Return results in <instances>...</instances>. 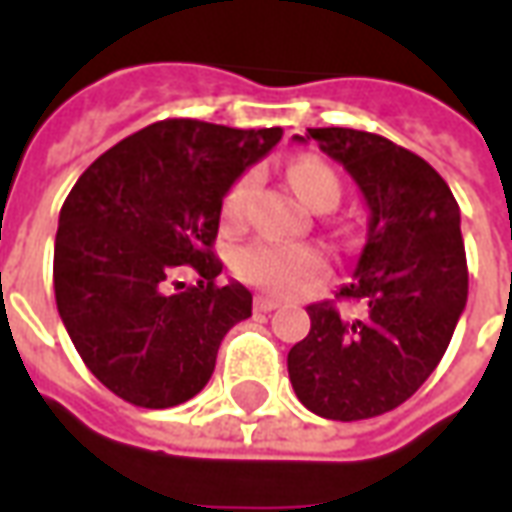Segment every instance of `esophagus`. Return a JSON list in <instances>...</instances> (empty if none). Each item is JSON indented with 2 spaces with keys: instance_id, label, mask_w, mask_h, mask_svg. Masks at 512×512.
<instances>
[{
  "instance_id": "esophagus-1",
  "label": "esophagus",
  "mask_w": 512,
  "mask_h": 512,
  "mask_svg": "<svg viewBox=\"0 0 512 512\" xmlns=\"http://www.w3.org/2000/svg\"><path fill=\"white\" fill-rule=\"evenodd\" d=\"M277 307H279L277 299H268V296H255L257 312H271V310H277Z\"/></svg>"
}]
</instances>
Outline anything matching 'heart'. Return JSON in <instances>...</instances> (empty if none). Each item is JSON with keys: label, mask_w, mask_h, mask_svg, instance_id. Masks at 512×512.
<instances>
[{"label": "heart", "mask_w": 512, "mask_h": 512, "mask_svg": "<svg viewBox=\"0 0 512 512\" xmlns=\"http://www.w3.org/2000/svg\"><path fill=\"white\" fill-rule=\"evenodd\" d=\"M288 178L299 197L315 211H334L343 200V180L329 164L318 158H299L290 164ZM255 189V175L246 172L227 189L222 202V219L227 227H238L246 219L249 197ZM233 268L246 285L271 296H296L312 288L326 274V257L318 246L252 241L233 257Z\"/></svg>", "instance_id": "obj_1"}]
</instances>
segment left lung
<instances>
[{"mask_svg": "<svg viewBox=\"0 0 512 512\" xmlns=\"http://www.w3.org/2000/svg\"><path fill=\"white\" fill-rule=\"evenodd\" d=\"M359 183L370 208L354 282L310 304V334L290 348L288 373L312 414L356 422L392 411L436 370L469 296L461 208L425 158L386 136L307 128Z\"/></svg>", "mask_w": 512, "mask_h": 512, "instance_id": "left-lung-1", "label": "left lung"}]
</instances>
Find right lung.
<instances>
[{"label": "right lung", "mask_w": 512, "mask_h": 512, "mask_svg": "<svg viewBox=\"0 0 512 512\" xmlns=\"http://www.w3.org/2000/svg\"><path fill=\"white\" fill-rule=\"evenodd\" d=\"M282 128L158 120L84 169L62 202L54 299L82 362L139 408L180 406L208 384L224 334L252 315V293L219 285L222 200ZM178 265L197 286L164 294Z\"/></svg>", "instance_id": "add662e5"}]
</instances>
